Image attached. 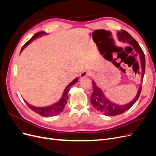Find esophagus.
Listing matches in <instances>:
<instances>
[{
  "label": "esophagus",
  "instance_id": "obj_1",
  "mask_svg": "<svg viewBox=\"0 0 156 156\" xmlns=\"http://www.w3.org/2000/svg\"><path fill=\"white\" fill-rule=\"evenodd\" d=\"M90 75H91V72H90V71L85 70V71H84V72H83L81 74H80V77L84 78V77L90 76Z\"/></svg>",
  "mask_w": 156,
  "mask_h": 156
}]
</instances>
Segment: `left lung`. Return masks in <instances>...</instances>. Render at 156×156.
<instances>
[{
	"mask_svg": "<svg viewBox=\"0 0 156 156\" xmlns=\"http://www.w3.org/2000/svg\"><path fill=\"white\" fill-rule=\"evenodd\" d=\"M118 40L120 41L124 42V43H127L131 45L136 52L139 54L140 59V65L142 68V81L145 72V57L143 51L141 49L140 45L133 37H132L128 32L126 30H122L120 32H119L117 34ZM92 86H93V93L91 96L90 101L92 105L96 109L103 113V115L106 116H116L122 114L133 105L136 101L138 100L141 92V88L140 87L137 94L134 98L133 100H132L129 103L124 105H119L116 103L111 102L105 96L104 94L102 92L101 90L98 88L94 81H92Z\"/></svg>",
	"mask_w": 156,
	"mask_h": 156,
	"instance_id": "1",
	"label": "left lung"
}]
</instances>
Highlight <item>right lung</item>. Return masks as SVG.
Instances as JSON below:
<instances>
[{"label": "right lung", "instance_id": "right-lung-1", "mask_svg": "<svg viewBox=\"0 0 156 156\" xmlns=\"http://www.w3.org/2000/svg\"><path fill=\"white\" fill-rule=\"evenodd\" d=\"M45 34L44 32H40L36 33V34H34L32 36V37L30 40L28 41L27 43L22 47L21 50V53L22 52V51L30 43V42H32L35 38H36L37 37H38L40 36H41V34ZM77 81H78V77L75 78L72 82H71L68 84V85L66 87V88L64 90V92L63 93L62 97L61 98L60 100L57 103H55V104L52 105L48 106V107H37L32 106V105L29 104V103H28L25 100V101L26 103V104L28 105V107L30 108V109H32L33 111H34L35 112L37 113V114H39L40 115H41L42 116L49 117V116H53L58 115L60 114V113H61L63 111V109L65 107V105L67 103V101L68 100V90H69V88L72 87L73 84H74L75 83H77Z\"/></svg>", "mask_w": 156, "mask_h": 156}]
</instances>
